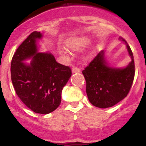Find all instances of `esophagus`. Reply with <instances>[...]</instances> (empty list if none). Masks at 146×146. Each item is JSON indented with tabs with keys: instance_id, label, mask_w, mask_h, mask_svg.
<instances>
[{
	"instance_id": "obj_1",
	"label": "esophagus",
	"mask_w": 146,
	"mask_h": 146,
	"mask_svg": "<svg viewBox=\"0 0 146 146\" xmlns=\"http://www.w3.org/2000/svg\"><path fill=\"white\" fill-rule=\"evenodd\" d=\"M72 72H73V73H80V69L78 67H73L72 68Z\"/></svg>"
}]
</instances>
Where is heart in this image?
I'll return each instance as SVG.
<instances>
[{"instance_id": "b5f03b06", "label": "heart", "mask_w": 146, "mask_h": 146, "mask_svg": "<svg viewBox=\"0 0 146 146\" xmlns=\"http://www.w3.org/2000/svg\"><path fill=\"white\" fill-rule=\"evenodd\" d=\"M90 42V39L88 36H78V37H73L66 41V46L69 49L78 51L86 46Z\"/></svg>"}]
</instances>
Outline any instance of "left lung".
<instances>
[{"instance_id": "1", "label": "left lung", "mask_w": 146, "mask_h": 146, "mask_svg": "<svg viewBox=\"0 0 146 146\" xmlns=\"http://www.w3.org/2000/svg\"><path fill=\"white\" fill-rule=\"evenodd\" d=\"M126 44L131 58L123 68L108 66L104 58V50L101 51L82 71L86 81V92L92 105L99 108H108L124 99L130 91L135 75L133 55L127 42Z\"/></svg>"}]
</instances>
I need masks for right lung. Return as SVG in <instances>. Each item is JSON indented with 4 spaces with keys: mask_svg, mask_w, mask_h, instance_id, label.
I'll use <instances>...</instances> for the list:
<instances>
[{
    "mask_svg": "<svg viewBox=\"0 0 146 146\" xmlns=\"http://www.w3.org/2000/svg\"><path fill=\"white\" fill-rule=\"evenodd\" d=\"M42 37L33 32L17 48L10 66L16 94L35 113L46 114L58 108L61 92L71 76L70 67L58 64L51 53L38 52L36 41ZM32 58L29 64L23 62Z\"/></svg>",
    "mask_w": 146,
    "mask_h": 146,
    "instance_id": "obj_1",
    "label": "right lung"
}]
</instances>
